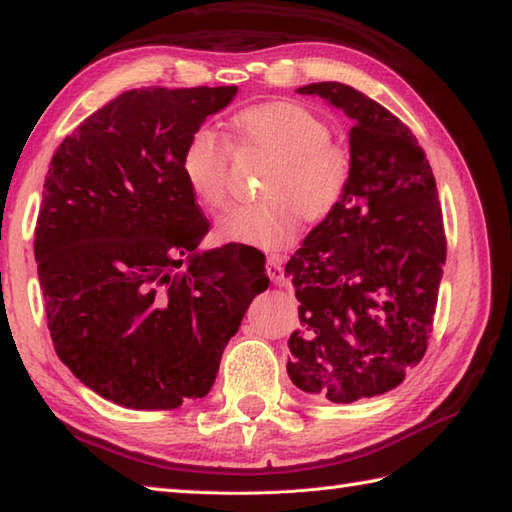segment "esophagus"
Returning a JSON list of instances; mask_svg holds the SVG:
<instances>
[{
	"label": "esophagus",
	"mask_w": 512,
	"mask_h": 512,
	"mask_svg": "<svg viewBox=\"0 0 512 512\" xmlns=\"http://www.w3.org/2000/svg\"><path fill=\"white\" fill-rule=\"evenodd\" d=\"M266 270H268V277H270V281H273V284L288 286V277L284 275V266H281V262H279L277 257H270L268 259Z\"/></svg>",
	"instance_id": "obj_1"
}]
</instances>
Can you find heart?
Returning <instances> with one entry per match:
<instances>
[{
	"label": "heart",
	"mask_w": 512,
	"mask_h": 512,
	"mask_svg": "<svg viewBox=\"0 0 512 512\" xmlns=\"http://www.w3.org/2000/svg\"><path fill=\"white\" fill-rule=\"evenodd\" d=\"M239 143L273 158L262 193L266 200L235 204L217 217L222 242L264 250L288 246L301 217L323 222L343 202L350 187V158L330 143L332 129L319 114L295 101L250 105L233 116ZM231 147L213 129L200 127L182 149V180L195 200L220 206L226 195Z\"/></svg>",
	"instance_id": "1"
}]
</instances>
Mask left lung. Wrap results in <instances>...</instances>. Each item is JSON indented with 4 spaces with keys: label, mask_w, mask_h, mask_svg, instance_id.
<instances>
[{
    "label": "left lung",
    "mask_w": 512,
    "mask_h": 512,
    "mask_svg": "<svg viewBox=\"0 0 512 512\" xmlns=\"http://www.w3.org/2000/svg\"><path fill=\"white\" fill-rule=\"evenodd\" d=\"M297 92L354 127L345 198L286 264L301 303L286 367L301 391L345 405L398 387L422 361L447 237L429 160L400 118L345 83Z\"/></svg>",
    "instance_id": "left-lung-1"
}]
</instances>
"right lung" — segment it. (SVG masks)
<instances>
[{
  "label": "right lung",
  "mask_w": 512,
  "mask_h": 512,
  "mask_svg": "<svg viewBox=\"0 0 512 512\" xmlns=\"http://www.w3.org/2000/svg\"><path fill=\"white\" fill-rule=\"evenodd\" d=\"M226 88L129 90L54 151L35 259L54 350L96 394L129 409H176L209 394L255 295L248 246L200 253L209 220L180 158ZM238 250L239 258L234 255Z\"/></svg>",
  "instance_id": "1"
}]
</instances>
